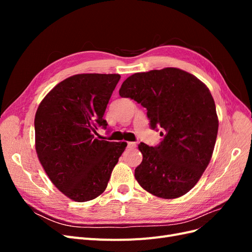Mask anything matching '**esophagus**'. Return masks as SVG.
Segmentation results:
<instances>
[{
	"instance_id": "esophagus-1",
	"label": "esophagus",
	"mask_w": 252,
	"mask_h": 252,
	"mask_svg": "<svg viewBox=\"0 0 252 252\" xmlns=\"http://www.w3.org/2000/svg\"><path fill=\"white\" fill-rule=\"evenodd\" d=\"M127 147L130 148V149H133V148L136 147V143H134V142H128L127 143Z\"/></svg>"
}]
</instances>
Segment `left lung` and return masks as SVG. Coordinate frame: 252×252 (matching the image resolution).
I'll use <instances>...</instances> for the list:
<instances>
[{
	"instance_id": "8db88e82",
	"label": "left lung",
	"mask_w": 252,
	"mask_h": 252,
	"mask_svg": "<svg viewBox=\"0 0 252 252\" xmlns=\"http://www.w3.org/2000/svg\"><path fill=\"white\" fill-rule=\"evenodd\" d=\"M119 94L146 108L151 128L163 131L158 146L139 145L143 161L135 180L162 199L184 195L201 179L215 149L219 120L209 89L193 74L168 67L130 75Z\"/></svg>"
}]
</instances>
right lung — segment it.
<instances>
[{
	"label": "right lung",
	"mask_w": 252,
	"mask_h": 252,
	"mask_svg": "<svg viewBox=\"0 0 252 252\" xmlns=\"http://www.w3.org/2000/svg\"><path fill=\"white\" fill-rule=\"evenodd\" d=\"M120 79V74L72 75L53 87L37 107V158L53 185L72 201L102 194L127 146L93 134L108 125L103 117Z\"/></svg>",
	"instance_id": "obj_1"
}]
</instances>
